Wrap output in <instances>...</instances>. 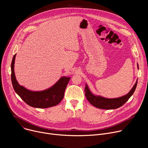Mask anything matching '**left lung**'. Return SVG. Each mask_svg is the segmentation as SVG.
<instances>
[{"instance_id":"obj_1","label":"left lung","mask_w":148,"mask_h":148,"mask_svg":"<svg viewBox=\"0 0 148 148\" xmlns=\"http://www.w3.org/2000/svg\"><path fill=\"white\" fill-rule=\"evenodd\" d=\"M138 68L139 69L138 64ZM137 82L138 80H136L135 85L127 94L116 98H106L99 95H95L91 92L87 84H86L85 90H84L85 91V95L90 103L98 108L103 110L116 109L122 106L132 95L136 88Z\"/></svg>"}]
</instances>
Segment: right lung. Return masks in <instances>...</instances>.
Instances as JSON below:
<instances>
[{
  "label": "right lung",
  "instance_id": "1",
  "mask_svg": "<svg viewBox=\"0 0 148 148\" xmlns=\"http://www.w3.org/2000/svg\"><path fill=\"white\" fill-rule=\"evenodd\" d=\"M16 54L13 57L11 64V79L15 92L27 104L34 108H47L58 104L64 98L65 90L71 77H62L50 88L41 91L29 90L20 86L16 80L14 66Z\"/></svg>",
  "mask_w": 148,
  "mask_h": 148
}]
</instances>
